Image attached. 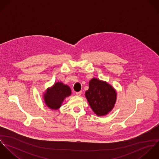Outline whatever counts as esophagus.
I'll use <instances>...</instances> for the list:
<instances>
[{"instance_id":"esophagus-1","label":"esophagus","mask_w":159,"mask_h":159,"mask_svg":"<svg viewBox=\"0 0 159 159\" xmlns=\"http://www.w3.org/2000/svg\"><path fill=\"white\" fill-rule=\"evenodd\" d=\"M81 93H82V92H81V91H80V92H78L76 93V94L77 96H81Z\"/></svg>"}]
</instances>
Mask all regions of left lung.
Here are the masks:
<instances>
[{
  "mask_svg": "<svg viewBox=\"0 0 159 159\" xmlns=\"http://www.w3.org/2000/svg\"><path fill=\"white\" fill-rule=\"evenodd\" d=\"M85 96L94 113L98 116H103L113 109L117 92L107 81L93 78L89 81V89L86 91Z\"/></svg>",
  "mask_w": 159,
  "mask_h": 159,
  "instance_id": "obj_1",
  "label": "left lung"
}]
</instances>
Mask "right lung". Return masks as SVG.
Returning a JSON list of instances; mask_svg holds the SVG:
<instances>
[{"label": "right lung", "mask_w": 159, "mask_h": 159, "mask_svg": "<svg viewBox=\"0 0 159 159\" xmlns=\"http://www.w3.org/2000/svg\"><path fill=\"white\" fill-rule=\"evenodd\" d=\"M71 94V90L67 84L62 82H56L51 87L46 89L43 94L46 105L51 110H59L66 98Z\"/></svg>", "instance_id": "obj_1"}]
</instances>
